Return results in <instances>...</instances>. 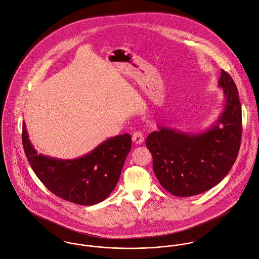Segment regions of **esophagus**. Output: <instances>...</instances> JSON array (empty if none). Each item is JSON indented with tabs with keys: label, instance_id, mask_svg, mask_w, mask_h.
Returning <instances> with one entry per match:
<instances>
[{
	"label": "esophagus",
	"instance_id": "obj_1",
	"mask_svg": "<svg viewBox=\"0 0 259 259\" xmlns=\"http://www.w3.org/2000/svg\"><path fill=\"white\" fill-rule=\"evenodd\" d=\"M132 140H133V142L136 143V144H141V143L144 141L143 133L140 132V131L134 132L133 135H132Z\"/></svg>",
	"mask_w": 259,
	"mask_h": 259
}]
</instances>
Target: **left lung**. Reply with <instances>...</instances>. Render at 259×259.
Listing matches in <instances>:
<instances>
[{"mask_svg":"<svg viewBox=\"0 0 259 259\" xmlns=\"http://www.w3.org/2000/svg\"><path fill=\"white\" fill-rule=\"evenodd\" d=\"M223 110L213 125L200 133H186L158 126L146 146L153 157V170L161 186L177 197L203 193L230 171L240 148L241 105L231 76L221 70Z\"/></svg>","mask_w":259,"mask_h":259,"instance_id":"1","label":"left lung"}]
</instances>
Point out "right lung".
<instances>
[{
    "label": "right lung",
    "instance_id": "right-lung-1",
    "mask_svg": "<svg viewBox=\"0 0 259 259\" xmlns=\"http://www.w3.org/2000/svg\"><path fill=\"white\" fill-rule=\"evenodd\" d=\"M22 141L27 159L41 182L55 195L79 205H94L110 195L132 144L131 135L125 133L109 138L80 158L57 159L37 152L25 122Z\"/></svg>",
    "mask_w": 259,
    "mask_h": 259
}]
</instances>
